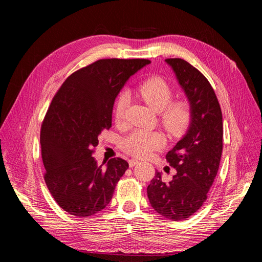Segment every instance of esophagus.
<instances>
[{
  "instance_id": "34e87169",
  "label": "esophagus",
  "mask_w": 262,
  "mask_h": 262,
  "mask_svg": "<svg viewBox=\"0 0 262 262\" xmlns=\"http://www.w3.org/2000/svg\"><path fill=\"white\" fill-rule=\"evenodd\" d=\"M139 163H140L139 160H134V158H131V160L129 161V166H130V167H133V166H136Z\"/></svg>"
}]
</instances>
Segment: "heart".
Listing matches in <instances>:
<instances>
[{
	"label": "heart",
	"instance_id": "heart-1",
	"mask_svg": "<svg viewBox=\"0 0 262 262\" xmlns=\"http://www.w3.org/2000/svg\"><path fill=\"white\" fill-rule=\"evenodd\" d=\"M138 94L154 112L161 113V123L171 136H179L184 132L191 119V109L187 100L172 98L171 86L162 77H150L138 87ZM129 96L126 93L119 95L115 107V118L118 123L122 122ZM165 144V139L160 132L136 130L125 137L121 147L125 153L136 157H147L154 150Z\"/></svg>",
	"mask_w": 262,
	"mask_h": 262
}]
</instances>
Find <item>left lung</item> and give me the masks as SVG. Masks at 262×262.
Listing matches in <instances>:
<instances>
[{
	"instance_id": "left-lung-1",
	"label": "left lung",
	"mask_w": 262,
	"mask_h": 262,
	"mask_svg": "<svg viewBox=\"0 0 262 262\" xmlns=\"http://www.w3.org/2000/svg\"><path fill=\"white\" fill-rule=\"evenodd\" d=\"M191 109L189 126L166 155L176 173L169 182L155 172L147 187L152 208L172 221L188 219L199 210L216 177L223 149V119L211 84L182 59H166Z\"/></svg>"
}]
</instances>
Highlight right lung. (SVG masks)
<instances>
[{
    "mask_svg": "<svg viewBox=\"0 0 262 262\" xmlns=\"http://www.w3.org/2000/svg\"><path fill=\"white\" fill-rule=\"evenodd\" d=\"M145 59H104L76 71L62 84L40 131L45 181L60 208L87 217L105 209L128 169L122 158L102 167L92 156L98 137L112 126L115 100Z\"/></svg>",
    "mask_w": 262,
    "mask_h": 262,
    "instance_id": "right-lung-1",
    "label": "right lung"
}]
</instances>
